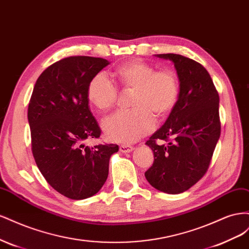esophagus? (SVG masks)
<instances>
[{"mask_svg":"<svg viewBox=\"0 0 249 249\" xmlns=\"http://www.w3.org/2000/svg\"><path fill=\"white\" fill-rule=\"evenodd\" d=\"M133 149H134V147L131 145H120L119 146V150L122 153H130Z\"/></svg>","mask_w":249,"mask_h":249,"instance_id":"esophagus-1","label":"esophagus"}]
</instances>
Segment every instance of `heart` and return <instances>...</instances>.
I'll use <instances>...</instances> for the list:
<instances>
[{"instance_id":"1","label":"heart","mask_w":249,"mask_h":249,"mask_svg":"<svg viewBox=\"0 0 249 249\" xmlns=\"http://www.w3.org/2000/svg\"><path fill=\"white\" fill-rule=\"evenodd\" d=\"M114 76L123 88H132L131 105L134 109L113 113L103 120L106 137L115 142L131 143L150 133L156 125V117H166L176 107L179 93L178 80L171 70L156 71L153 65L140 59L119 66ZM118 89L105 73L90 80L87 97L100 111L111 109L117 101Z\"/></svg>"}]
</instances>
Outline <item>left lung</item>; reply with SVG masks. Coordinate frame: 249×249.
<instances>
[{"label": "left lung", "mask_w": 249, "mask_h": 249, "mask_svg": "<svg viewBox=\"0 0 249 249\" xmlns=\"http://www.w3.org/2000/svg\"><path fill=\"white\" fill-rule=\"evenodd\" d=\"M156 56L175 64L179 93L166 122L145 143L155 160L144 176L157 190L178 194L196 184L210 166L221 131L219 95L198 62L178 54Z\"/></svg>", "instance_id": "8db88e82"}]
</instances>
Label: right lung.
Wrapping results in <instances>:
<instances>
[{"instance_id":"1","label":"right lung","mask_w":249,"mask_h":249,"mask_svg":"<svg viewBox=\"0 0 249 249\" xmlns=\"http://www.w3.org/2000/svg\"><path fill=\"white\" fill-rule=\"evenodd\" d=\"M110 62L71 56L50 65L37 79L28 107L32 153L54 189L71 199H85L101 190L117 144L85 146L101 129L90 112V80Z\"/></svg>"}]
</instances>
